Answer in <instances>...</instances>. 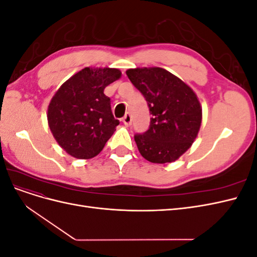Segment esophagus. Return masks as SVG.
<instances>
[{"mask_svg": "<svg viewBox=\"0 0 257 257\" xmlns=\"http://www.w3.org/2000/svg\"><path fill=\"white\" fill-rule=\"evenodd\" d=\"M122 122L124 123V125H126V126L131 125V124H132V116H131V114L128 112L125 113V115L123 116Z\"/></svg>", "mask_w": 257, "mask_h": 257, "instance_id": "obj_1", "label": "esophagus"}]
</instances>
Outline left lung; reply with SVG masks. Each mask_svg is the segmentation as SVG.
<instances>
[{"instance_id":"obj_1","label":"left lung","mask_w":257,"mask_h":257,"mask_svg":"<svg viewBox=\"0 0 257 257\" xmlns=\"http://www.w3.org/2000/svg\"><path fill=\"white\" fill-rule=\"evenodd\" d=\"M128 79L145 96L152 118L149 130L134 136L139 152L165 164L190 149L201 124V106L188 84L161 67L131 68Z\"/></svg>"}]
</instances>
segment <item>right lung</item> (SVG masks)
Instances as JSON below:
<instances>
[{"mask_svg": "<svg viewBox=\"0 0 257 257\" xmlns=\"http://www.w3.org/2000/svg\"><path fill=\"white\" fill-rule=\"evenodd\" d=\"M118 68L85 67L61 85L48 106V124L62 149L81 160L103 150L119 120L111 112L104 90L118 80Z\"/></svg>", "mask_w": 257, "mask_h": 257, "instance_id": "1", "label": "right lung"}]
</instances>
